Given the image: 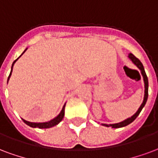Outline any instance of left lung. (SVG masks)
Returning a JSON list of instances; mask_svg holds the SVG:
<instances>
[{
	"label": "left lung",
	"mask_w": 158,
	"mask_h": 158,
	"mask_svg": "<svg viewBox=\"0 0 158 158\" xmlns=\"http://www.w3.org/2000/svg\"><path fill=\"white\" fill-rule=\"evenodd\" d=\"M129 58H131V60L134 63V64L137 66L139 69L141 70V74L143 76V79H144V83H145V95H144V100H143V102L141 104V106H140V108L138 109V110L136 111L135 115L131 116V118H128L127 120L126 121H122V122H120V123L117 124H112V125H106V124H104V126H106V127H111L112 128H120V127H126L127 125H129L131 124L132 121H135V119L140 114V112L141 111V110L142 108L144 107L145 105H146V103H147V100H148V76L146 74V72H145L144 67H143V65L141 64V62L139 60L138 58L135 57V56L133 55L132 53H130L129 54Z\"/></svg>",
	"instance_id": "8db88e82"
}]
</instances>
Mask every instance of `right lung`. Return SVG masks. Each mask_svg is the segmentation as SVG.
I'll list each match as a JSON object with an SVG mask.
<instances>
[{
  "label": "right lung",
  "instance_id": "1",
  "mask_svg": "<svg viewBox=\"0 0 158 158\" xmlns=\"http://www.w3.org/2000/svg\"><path fill=\"white\" fill-rule=\"evenodd\" d=\"M25 51H24V52H25ZM17 59H18V58H17V59L13 62L12 65H11V70H10V74H9V76H8V79H9L10 74H11V71H12L13 64H15V62L17 61ZM64 107H65V106H64V107H63V109H62V111L60 112V114H59L57 117L54 118V119L52 120V121H48V122H44V123H32V122H29V121H25V120H23V121H24V123H26L27 125H28L29 127H37V128H43V129H44V128H50V127H54V126H56V125H58V124L62 120H63V118H64Z\"/></svg>",
  "mask_w": 158,
  "mask_h": 158
}]
</instances>
